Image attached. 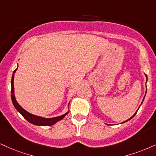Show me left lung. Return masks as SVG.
<instances>
[{"label": "left lung", "mask_w": 156, "mask_h": 156, "mask_svg": "<svg viewBox=\"0 0 156 156\" xmlns=\"http://www.w3.org/2000/svg\"><path fill=\"white\" fill-rule=\"evenodd\" d=\"M145 77H146V83H147V75H146V74H145ZM146 93H147V87H146V92H145V95H146ZM145 97H144V98H145ZM144 98H143V101H142V103H141V105H142V103H143V101H144ZM140 106H139V108H138V109H139V108H140ZM138 109H137V111H136V112H135V113H134V114L133 115V116H132V117H130V118H129V119H128V120H126V121H124V122L121 123V124H123V123H125V122H127V121H129V120H130V119H132V118H133V117H134V116H135V114H136V113H137V111H138Z\"/></svg>", "instance_id": "obj_1"}]
</instances>
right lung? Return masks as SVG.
Segmentation results:
<instances>
[{
	"instance_id": "add662e5",
	"label": "right lung",
	"mask_w": 156,
	"mask_h": 156,
	"mask_svg": "<svg viewBox=\"0 0 156 156\" xmlns=\"http://www.w3.org/2000/svg\"><path fill=\"white\" fill-rule=\"evenodd\" d=\"M17 69H18V66L17 68L13 71V74H12V78H11V101H12L13 106L15 107V108L16 109L17 111L20 113L24 118L26 119L27 121H28L29 122L31 123V124L34 125H37V126H52V125L55 124V123L59 122V121L62 120L65 116L68 114L69 111L66 113H65L64 114L61 115L60 116H56L53 117V118H44V117L36 116V115L32 114V113H29L26 110H24L23 108L19 104L18 102L16 101V98L14 95V87H13V80H14V74L16 73ZM68 105V106H69ZM69 108V107H68Z\"/></svg>"
}]
</instances>
